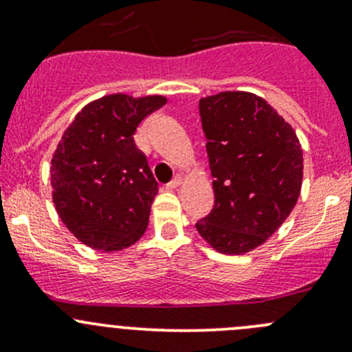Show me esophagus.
Returning <instances> with one entry per match:
<instances>
[{
    "label": "esophagus",
    "instance_id": "34e87169",
    "mask_svg": "<svg viewBox=\"0 0 352 352\" xmlns=\"http://www.w3.org/2000/svg\"><path fill=\"white\" fill-rule=\"evenodd\" d=\"M180 184H182V175H175L172 180H170L168 187H170V189H177V187H179Z\"/></svg>",
    "mask_w": 352,
    "mask_h": 352
}]
</instances>
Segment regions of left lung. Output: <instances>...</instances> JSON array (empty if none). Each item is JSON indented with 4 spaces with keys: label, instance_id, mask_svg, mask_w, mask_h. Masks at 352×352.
<instances>
[{
    "label": "left lung",
    "instance_id": "obj_1",
    "mask_svg": "<svg viewBox=\"0 0 352 352\" xmlns=\"http://www.w3.org/2000/svg\"><path fill=\"white\" fill-rule=\"evenodd\" d=\"M214 206L199 235L216 252L242 255L286 221L303 184V150L278 110L250 91L199 100Z\"/></svg>",
    "mask_w": 352,
    "mask_h": 352
}]
</instances>
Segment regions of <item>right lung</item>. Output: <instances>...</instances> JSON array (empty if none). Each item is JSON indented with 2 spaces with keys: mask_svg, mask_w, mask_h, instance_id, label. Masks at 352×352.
Instances as JSON below:
<instances>
[{
  "mask_svg": "<svg viewBox=\"0 0 352 352\" xmlns=\"http://www.w3.org/2000/svg\"><path fill=\"white\" fill-rule=\"evenodd\" d=\"M165 104L162 95H105L85 105L63 134L51 162L52 201L87 247L122 250L146 232L158 184L133 136Z\"/></svg>",
  "mask_w": 352,
  "mask_h": 352,
  "instance_id": "obj_1",
  "label": "right lung"
}]
</instances>
